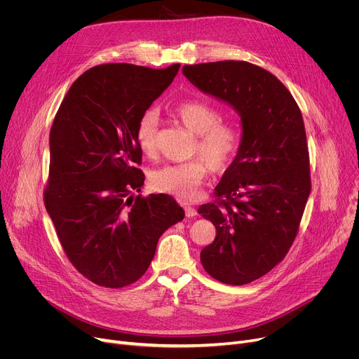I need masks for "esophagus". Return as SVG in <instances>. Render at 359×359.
<instances>
[{
    "instance_id": "1",
    "label": "esophagus",
    "mask_w": 359,
    "mask_h": 359,
    "mask_svg": "<svg viewBox=\"0 0 359 359\" xmlns=\"http://www.w3.org/2000/svg\"><path fill=\"white\" fill-rule=\"evenodd\" d=\"M183 208H184L186 217H189V218H194V217H196V215H198L196 210L194 208V206H192V205H189V203H183Z\"/></svg>"
}]
</instances>
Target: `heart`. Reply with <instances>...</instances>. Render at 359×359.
I'll list each match as a JSON object with an SVG mask.
<instances>
[{
	"label": "heart",
	"instance_id": "obj_1",
	"mask_svg": "<svg viewBox=\"0 0 359 359\" xmlns=\"http://www.w3.org/2000/svg\"><path fill=\"white\" fill-rule=\"evenodd\" d=\"M173 115L196 134L194 153L202 157L160 167L151 175V184L156 191L175 195L179 199H192L196 196L210 165L221 172L234 161L241 144V134L234 123L219 121L218 109L205 102H182L175 106ZM157 125L158 118L153 110L145 111L138 121L135 142L145 156H153L157 149Z\"/></svg>",
	"mask_w": 359,
	"mask_h": 359
}]
</instances>
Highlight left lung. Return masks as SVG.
I'll return each mask as SVG.
<instances>
[{
  "mask_svg": "<svg viewBox=\"0 0 359 359\" xmlns=\"http://www.w3.org/2000/svg\"><path fill=\"white\" fill-rule=\"evenodd\" d=\"M182 71L240 116L238 153L215 187L217 201L198 212L217 230L201 252L203 269L224 284H249L285 257L311 191L303 115L288 88L250 62L184 65Z\"/></svg>",
  "mask_w": 359,
  "mask_h": 359,
  "instance_id": "8db88e82",
  "label": "left lung"
}]
</instances>
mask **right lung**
Returning <instances> with one entry per match:
<instances>
[{"label": "right lung", "mask_w": 359, "mask_h": 359, "mask_svg": "<svg viewBox=\"0 0 359 359\" xmlns=\"http://www.w3.org/2000/svg\"><path fill=\"white\" fill-rule=\"evenodd\" d=\"M179 68H90L69 87L53 119L45 206L74 268L100 287L134 284L161 234L184 218L172 196L134 198L145 180L138 168V121Z\"/></svg>", "instance_id": "right-lung-1"}]
</instances>
